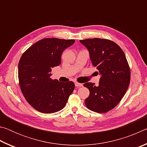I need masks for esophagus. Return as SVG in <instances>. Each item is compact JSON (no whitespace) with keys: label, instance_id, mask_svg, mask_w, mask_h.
Returning a JSON list of instances; mask_svg holds the SVG:
<instances>
[{"label":"esophagus","instance_id":"obj_1","mask_svg":"<svg viewBox=\"0 0 147 147\" xmlns=\"http://www.w3.org/2000/svg\"><path fill=\"white\" fill-rule=\"evenodd\" d=\"M75 86L76 87H82L83 86V84L76 82H75Z\"/></svg>","mask_w":147,"mask_h":147}]
</instances>
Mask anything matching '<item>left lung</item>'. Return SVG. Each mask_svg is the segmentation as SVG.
Returning <instances> with one entry per match:
<instances>
[{
  "mask_svg": "<svg viewBox=\"0 0 147 147\" xmlns=\"http://www.w3.org/2000/svg\"><path fill=\"white\" fill-rule=\"evenodd\" d=\"M80 41L88 49L92 63L101 74L98 86L91 82L84 84L89 90L86 106L94 112H108L120 102L130 84V69L125 54L109 39L93 38Z\"/></svg>",
  "mask_w": 147,
  "mask_h": 147,
  "instance_id": "left-lung-1",
  "label": "left lung"
}]
</instances>
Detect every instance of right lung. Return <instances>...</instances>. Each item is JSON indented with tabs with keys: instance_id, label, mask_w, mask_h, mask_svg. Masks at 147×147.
I'll return each mask as SVG.
<instances>
[{
	"instance_id": "right-lung-1",
	"label": "right lung",
	"mask_w": 147,
	"mask_h": 147,
	"mask_svg": "<svg viewBox=\"0 0 147 147\" xmlns=\"http://www.w3.org/2000/svg\"><path fill=\"white\" fill-rule=\"evenodd\" d=\"M74 39L44 38L26 50L18 65L19 84L26 101L37 111L52 113L63 109L74 89L70 81L51 78L52 68L61 63L63 51Z\"/></svg>"
}]
</instances>
